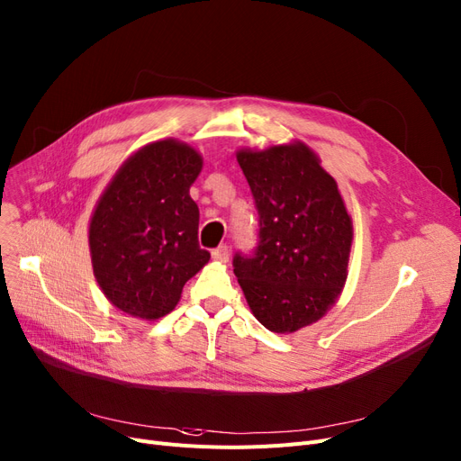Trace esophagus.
I'll return each mask as SVG.
<instances>
[{"label": "esophagus", "mask_w": 461, "mask_h": 461, "mask_svg": "<svg viewBox=\"0 0 461 461\" xmlns=\"http://www.w3.org/2000/svg\"><path fill=\"white\" fill-rule=\"evenodd\" d=\"M212 258L216 259V262H228V259H230L228 245H220L218 249H214L212 250Z\"/></svg>", "instance_id": "obj_1"}]
</instances>
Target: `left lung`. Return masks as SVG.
I'll list each match as a JSON object with an SVG mask.
<instances>
[{"mask_svg": "<svg viewBox=\"0 0 461 461\" xmlns=\"http://www.w3.org/2000/svg\"><path fill=\"white\" fill-rule=\"evenodd\" d=\"M237 162L258 211V245L235 252L233 273L259 324L297 331L322 318L345 286L352 220L309 147L239 150Z\"/></svg>", "mask_w": 461, "mask_h": 461, "instance_id": "8db88e82", "label": "left lung"}]
</instances>
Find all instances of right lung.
Segmentation results:
<instances>
[{
    "label": "right lung",
    "mask_w": 461,
    "mask_h": 461,
    "mask_svg": "<svg viewBox=\"0 0 461 461\" xmlns=\"http://www.w3.org/2000/svg\"><path fill=\"white\" fill-rule=\"evenodd\" d=\"M202 164L188 145L156 141L118 169L99 199L88 237L92 266L120 311L147 320L167 314L186 280L209 262L190 197Z\"/></svg>",
    "instance_id": "obj_1"
}]
</instances>
